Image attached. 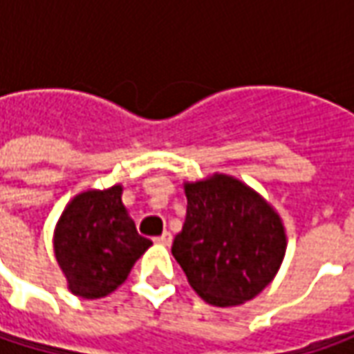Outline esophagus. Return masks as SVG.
Masks as SVG:
<instances>
[{"instance_id":"1","label":"esophagus","mask_w":354,"mask_h":354,"mask_svg":"<svg viewBox=\"0 0 354 354\" xmlns=\"http://www.w3.org/2000/svg\"><path fill=\"white\" fill-rule=\"evenodd\" d=\"M157 244H163V246H169L171 242H173V236H171V232H163L161 236L156 238Z\"/></svg>"}]
</instances>
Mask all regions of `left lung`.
Here are the masks:
<instances>
[{
    "label": "left lung",
    "mask_w": 354,
    "mask_h": 354,
    "mask_svg": "<svg viewBox=\"0 0 354 354\" xmlns=\"http://www.w3.org/2000/svg\"><path fill=\"white\" fill-rule=\"evenodd\" d=\"M187 216L171 252L191 288L212 306L244 304L274 279L286 254L276 211L226 175L185 185Z\"/></svg>",
    "instance_id": "left-lung-1"
}]
</instances>
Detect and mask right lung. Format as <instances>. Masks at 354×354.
Wrapping results in <instances>:
<instances>
[{"label":"right lung","instance_id":"add662e5","mask_svg":"<svg viewBox=\"0 0 354 354\" xmlns=\"http://www.w3.org/2000/svg\"><path fill=\"white\" fill-rule=\"evenodd\" d=\"M151 246L138 234L122 205V187L86 191L73 198L55 230V256L68 290L98 299L128 278L136 260Z\"/></svg>","mask_w":354,"mask_h":354}]
</instances>
